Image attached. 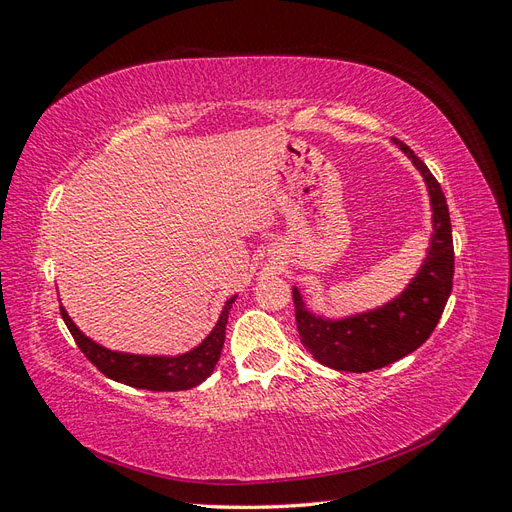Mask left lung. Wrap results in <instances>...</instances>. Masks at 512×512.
Instances as JSON below:
<instances>
[{
	"label": "left lung",
	"mask_w": 512,
	"mask_h": 512,
	"mask_svg": "<svg viewBox=\"0 0 512 512\" xmlns=\"http://www.w3.org/2000/svg\"><path fill=\"white\" fill-rule=\"evenodd\" d=\"M392 143L420 171L431 203L433 231L425 261L414 279L390 302L347 317L313 313L300 289L294 287L302 345L319 364L337 371L367 373L412 354L431 337L452 291L455 251L446 197L427 165L399 139L392 137Z\"/></svg>",
	"instance_id": "8db88e82"
}]
</instances>
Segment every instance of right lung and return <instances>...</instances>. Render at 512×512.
<instances>
[{"mask_svg":"<svg viewBox=\"0 0 512 512\" xmlns=\"http://www.w3.org/2000/svg\"><path fill=\"white\" fill-rule=\"evenodd\" d=\"M238 296H231L221 315H218L216 326L210 334L203 339L197 347L188 349L184 354L175 356H145V354H128V352H115L105 345L96 343L94 339L83 334L75 321L70 319L64 306H60L62 319L75 337L77 345L85 358L96 364L100 373H105L113 382H120L133 388L154 390V392H175V390H188L199 386L203 379L210 377L218 358L223 352L225 343V330H227V317L231 304L236 302Z\"/></svg>","mask_w":512,"mask_h":512,"instance_id":"1","label":"right lung"}]
</instances>
